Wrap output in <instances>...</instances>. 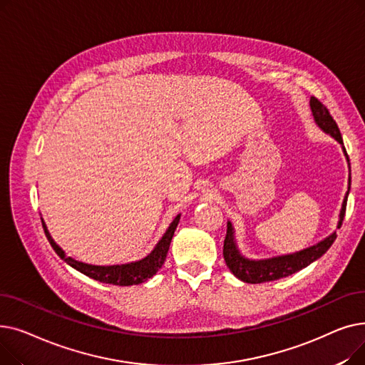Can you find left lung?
<instances>
[{
    "mask_svg": "<svg viewBox=\"0 0 365 365\" xmlns=\"http://www.w3.org/2000/svg\"><path fill=\"white\" fill-rule=\"evenodd\" d=\"M311 110L314 115V120L317 125L324 131L330 134L331 138H334L343 149L344 157H346L349 171H351V164H349V157L348 152L343 146V139L340 130L330 115L329 109L325 108L317 98H311ZM349 189H351V173H349V186H348V192L344 195V200L341 202L340 208V215H339V222H337V229L341 226L344 212H346V202H348V195H349ZM337 238L336 232L329 235L327 238H324L315 245H311L304 250L296 252L293 255H284V256H277L271 259H262V260H253V259H247L242 256L237 247L235 241V232H234V226L231 222H227V229H226V237H225V244H223V257L225 262L231 271L238 279L248 282V284H260V282H267V281H275L279 278L289 277L303 267L309 266L312 262L319 259L325 252L329 250L334 240Z\"/></svg>",
    "mask_w": 365,
    "mask_h": 365,
    "instance_id": "left-lung-1",
    "label": "left lung"
}]
</instances>
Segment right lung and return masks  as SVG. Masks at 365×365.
<instances>
[{
	"label": "right lung",
	"instance_id": "1",
	"mask_svg": "<svg viewBox=\"0 0 365 365\" xmlns=\"http://www.w3.org/2000/svg\"><path fill=\"white\" fill-rule=\"evenodd\" d=\"M180 220V215H178L168 226V229L165 231V234L163 235V238L158 241V244L155 245V248L142 260L138 262H131V263H124V264H112V266H98V264H88V263H83L75 260L72 257H66L65 252L62 248L54 242V240L51 238L48 229L43 222V227L47 240L50 241L53 250L57 253L62 260H65L69 266H72L73 269L80 271L81 274L96 279L101 281L105 284H113V285H134V284H142L146 279L152 278L158 272V269H161V266L164 264V260L167 257L168 248H170V242L173 235H175L176 227L179 225Z\"/></svg>",
	"mask_w": 365,
	"mask_h": 365
}]
</instances>
